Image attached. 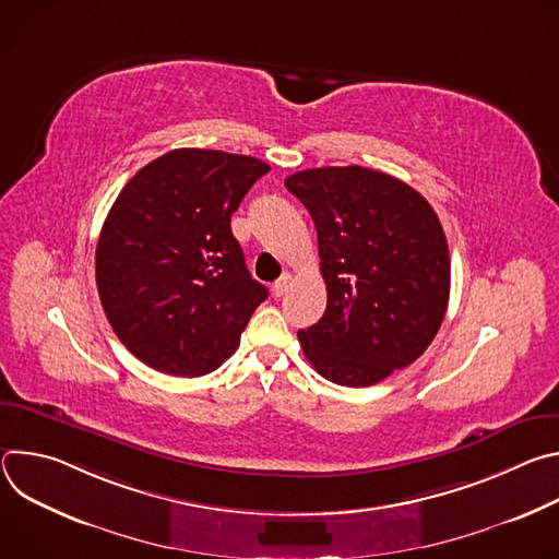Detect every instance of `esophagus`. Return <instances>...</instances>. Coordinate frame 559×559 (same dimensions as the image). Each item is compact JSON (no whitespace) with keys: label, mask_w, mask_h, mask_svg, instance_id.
<instances>
[{"label":"esophagus","mask_w":559,"mask_h":559,"mask_svg":"<svg viewBox=\"0 0 559 559\" xmlns=\"http://www.w3.org/2000/svg\"><path fill=\"white\" fill-rule=\"evenodd\" d=\"M289 287H292V274L285 272V274L272 285V294H274V296H283Z\"/></svg>","instance_id":"34e87169"}]
</instances>
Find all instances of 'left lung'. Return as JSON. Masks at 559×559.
<instances>
[{
    "mask_svg": "<svg viewBox=\"0 0 559 559\" xmlns=\"http://www.w3.org/2000/svg\"><path fill=\"white\" fill-rule=\"evenodd\" d=\"M318 234L328 307L298 330L323 378L369 386L418 360L449 305L447 238L429 201L405 181L360 166L285 179Z\"/></svg>",
    "mask_w": 559,
    "mask_h": 559,
    "instance_id": "left-lung-1",
    "label": "left lung"
}]
</instances>
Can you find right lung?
Instances as JSON below:
<instances>
[{
	"mask_svg": "<svg viewBox=\"0 0 559 559\" xmlns=\"http://www.w3.org/2000/svg\"><path fill=\"white\" fill-rule=\"evenodd\" d=\"M270 173L261 158L179 147L141 168L97 243V289L119 341L147 367L194 378L241 343L267 287L252 278L229 218Z\"/></svg>",
	"mask_w": 559,
	"mask_h": 559,
	"instance_id": "add662e5",
	"label": "right lung"
}]
</instances>
